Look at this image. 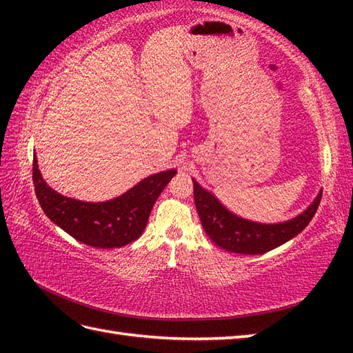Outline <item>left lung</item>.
I'll return each mask as SVG.
<instances>
[{
  "label": "left lung",
  "mask_w": 353,
  "mask_h": 353,
  "mask_svg": "<svg viewBox=\"0 0 353 353\" xmlns=\"http://www.w3.org/2000/svg\"><path fill=\"white\" fill-rule=\"evenodd\" d=\"M194 201L208 236L221 249L243 254H261L281 244L308 226L321 200V192L312 205L296 219L279 224H259L229 212L211 192L194 181Z\"/></svg>",
  "instance_id": "obj_1"
}]
</instances>
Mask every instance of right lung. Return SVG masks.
Instances as JSON below:
<instances>
[{
  "instance_id": "right-lung-1",
  "label": "right lung",
  "mask_w": 353,
  "mask_h": 353,
  "mask_svg": "<svg viewBox=\"0 0 353 353\" xmlns=\"http://www.w3.org/2000/svg\"><path fill=\"white\" fill-rule=\"evenodd\" d=\"M174 174L176 170L157 172L114 200L86 203L52 191L42 179L33 156L34 191L43 212L77 241L99 249L123 247L138 239L157 197Z\"/></svg>"
}]
</instances>
